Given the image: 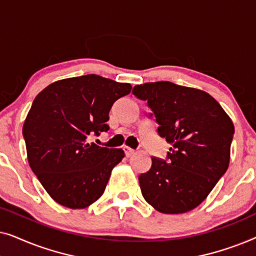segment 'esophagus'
<instances>
[{
  "mask_svg": "<svg viewBox=\"0 0 256 256\" xmlns=\"http://www.w3.org/2000/svg\"><path fill=\"white\" fill-rule=\"evenodd\" d=\"M124 152L126 156H127V157H130L132 155H134V154H135L134 150H132V148H129V146H124Z\"/></svg>",
  "mask_w": 256,
  "mask_h": 256,
  "instance_id": "obj_1",
  "label": "esophagus"
}]
</instances>
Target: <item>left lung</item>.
Masks as SVG:
<instances>
[{
    "label": "left lung",
    "mask_w": 256,
    "mask_h": 256,
    "mask_svg": "<svg viewBox=\"0 0 256 256\" xmlns=\"http://www.w3.org/2000/svg\"><path fill=\"white\" fill-rule=\"evenodd\" d=\"M132 94L148 102L170 143L166 160L152 157V168L138 176L142 196L166 214L202 204L230 164L234 126L218 101L204 90L170 82L138 85Z\"/></svg>",
    "instance_id": "obj_1"
}]
</instances>
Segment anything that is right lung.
I'll return each mask as SVG.
<instances>
[{"instance_id": "add662e5", "label": "right lung", "mask_w": 256, "mask_h": 256, "mask_svg": "<svg viewBox=\"0 0 256 256\" xmlns=\"http://www.w3.org/2000/svg\"><path fill=\"white\" fill-rule=\"evenodd\" d=\"M130 90V84L87 74L52 82L34 98L23 124L28 160L58 204L85 208L102 196L124 152L88 138L110 129L112 106Z\"/></svg>"}]
</instances>
